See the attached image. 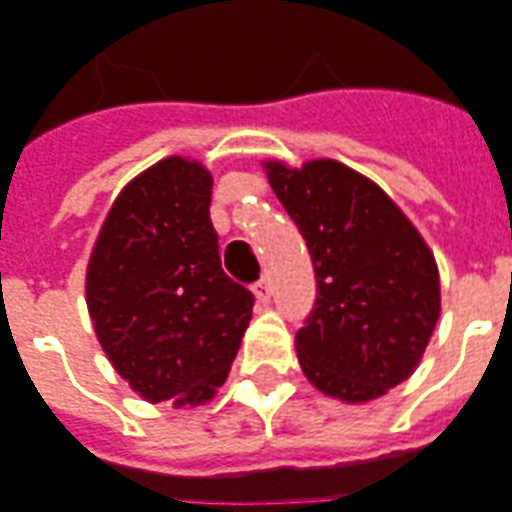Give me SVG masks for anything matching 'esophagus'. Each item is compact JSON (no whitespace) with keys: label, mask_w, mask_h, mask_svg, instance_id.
<instances>
[{"label":"esophagus","mask_w":512,"mask_h":512,"mask_svg":"<svg viewBox=\"0 0 512 512\" xmlns=\"http://www.w3.org/2000/svg\"><path fill=\"white\" fill-rule=\"evenodd\" d=\"M255 296H257V302H268V299H271V280H268V277L255 282Z\"/></svg>","instance_id":"esophagus-1"}]
</instances>
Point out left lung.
Listing matches in <instances>:
<instances>
[{
    "mask_svg": "<svg viewBox=\"0 0 512 512\" xmlns=\"http://www.w3.org/2000/svg\"><path fill=\"white\" fill-rule=\"evenodd\" d=\"M263 169L316 268V307L296 332L299 366L338 402L380 399L416 371L441 316L432 249L377 182L338 160L299 169L263 160Z\"/></svg>",
    "mask_w": 512,
    "mask_h": 512,
    "instance_id": "8db88e82",
    "label": "left lung"
}]
</instances>
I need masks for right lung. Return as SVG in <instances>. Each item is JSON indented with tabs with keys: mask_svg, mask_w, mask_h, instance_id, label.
<instances>
[{
	"mask_svg": "<svg viewBox=\"0 0 512 512\" xmlns=\"http://www.w3.org/2000/svg\"><path fill=\"white\" fill-rule=\"evenodd\" d=\"M210 194L213 177L199 160H157L121 188L88 257L96 341L152 405L210 402L252 318V293L221 268Z\"/></svg>",
	"mask_w": 512,
	"mask_h": 512,
	"instance_id": "add662e5",
	"label": "right lung"
}]
</instances>
